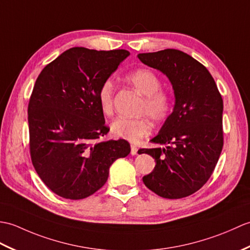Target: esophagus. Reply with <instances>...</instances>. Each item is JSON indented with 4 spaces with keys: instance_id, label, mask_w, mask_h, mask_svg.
I'll return each mask as SVG.
<instances>
[{
    "instance_id": "obj_1",
    "label": "esophagus",
    "mask_w": 250,
    "mask_h": 250,
    "mask_svg": "<svg viewBox=\"0 0 250 250\" xmlns=\"http://www.w3.org/2000/svg\"><path fill=\"white\" fill-rule=\"evenodd\" d=\"M137 153H138L137 146H130V154H131V155H137Z\"/></svg>"
}]
</instances>
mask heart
Instances as JSON below:
<instances>
[{
  "mask_svg": "<svg viewBox=\"0 0 250 250\" xmlns=\"http://www.w3.org/2000/svg\"><path fill=\"white\" fill-rule=\"evenodd\" d=\"M126 80L144 95L140 112L147 114L156 123H163L167 120L173 107V101L170 93L162 90V81L154 71L149 69H137L126 75ZM114 85L110 79L104 80L97 92L99 107L107 115L113 112ZM151 123L146 118L140 119H115L111 123L113 136L132 143L139 142L142 138L151 132Z\"/></svg>",
  "mask_w": 250,
  "mask_h": 250,
  "instance_id": "heart-1",
  "label": "heart"
}]
</instances>
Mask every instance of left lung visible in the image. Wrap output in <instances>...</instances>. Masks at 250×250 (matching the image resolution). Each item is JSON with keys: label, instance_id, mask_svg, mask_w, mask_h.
Returning <instances> with one entry per match:
<instances>
[{"label": "left lung", "instance_id": "obj_1", "mask_svg": "<svg viewBox=\"0 0 250 250\" xmlns=\"http://www.w3.org/2000/svg\"><path fill=\"white\" fill-rule=\"evenodd\" d=\"M143 64L168 77L175 104L159 134L151 140L166 147L140 148L156 166L143 183L156 195L180 199L208 182L224 146V103L212 75L200 62L175 49L140 53Z\"/></svg>", "mask_w": 250, "mask_h": 250}]
</instances>
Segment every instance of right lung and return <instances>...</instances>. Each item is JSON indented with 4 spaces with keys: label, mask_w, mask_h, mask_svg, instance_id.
Returning <instances> with one entry per match:
<instances>
[{
    "label": "right lung",
    "mask_w": 250,
    "mask_h": 250,
    "mask_svg": "<svg viewBox=\"0 0 250 250\" xmlns=\"http://www.w3.org/2000/svg\"><path fill=\"white\" fill-rule=\"evenodd\" d=\"M130 53L124 49L66 50L36 79L27 107L30 154L38 176L58 196L80 200L107 182L109 168L130 153L108 134L97 92Z\"/></svg>",
    "instance_id": "right-lung-1"
}]
</instances>
